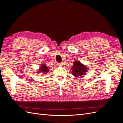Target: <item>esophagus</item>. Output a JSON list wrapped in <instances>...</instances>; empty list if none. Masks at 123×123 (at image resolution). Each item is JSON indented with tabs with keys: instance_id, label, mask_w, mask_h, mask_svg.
<instances>
[{
	"instance_id": "obj_1",
	"label": "esophagus",
	"mask_w": 123,
	"mask_h": 123,
	"mask_svg": "<svg viewBox=\"0 0 123 123\" xmlns=\"http://www.w3.org/2000/svg\"><path fill=\"white\" fill-rule=\"evenodd\" d=\"M57 65L58 66H60V67H62L63 66V64H62V63H59V62H58L57 63Z\"/></svg>"
}]
</instances>
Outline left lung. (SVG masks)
Returning a JSON list of instances; mask_svg holds the SVG:
<instances>
[{"instance_id": "1", "label": "left lung", "mask_w": 123, "mask_h": 123, "mask_svg": "<svg viewBox=\"0 0 123 123\" xmlns=\"http://www.w3.org/2000/svg\"><path fill=\"white\" fill-rule=\"evenodd\" d=\"M71 69L72 75L75 77L83 76L88 71V68L86 66L77 60L74 62Z\"/></svg>"}]
</instances>
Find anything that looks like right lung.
Wrapping results in <instances>:
<instances>
[{
    "label": "right lung",
    "mask_w": 123,
    "mask_h": 123,
    "mask_svg": "<svg viewBox=\"0 0 123 123\" xmlns=\"http://www.w3.org/2000/svg\"><path fill=\"white\" fill-rule=\"evenodd\" d=\"M49 69L48 68V66L46 65V64H42L41 66H40L39 69L38 70L37 73H43V74H46L47 73H48V72L49 71Z\"/></svg>",
    "instance_id": "1"
}]
</instances>
